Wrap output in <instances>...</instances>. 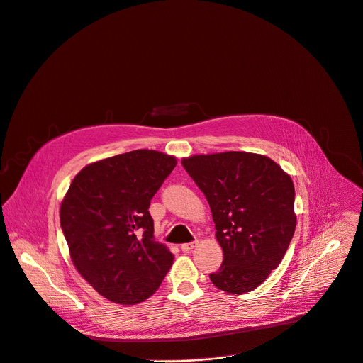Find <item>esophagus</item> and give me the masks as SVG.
Masks as SVG:
<instances>
[{"instance_id": "obj_1", "label": "esophagus", "mask_w": 363, "mask_h": 363, "mask_svg": "<svg viewBox=\"0 0 363 363\" xmlns=\"http://www.w3.org/2000/svg\"><path fill=\"white\" fill-rule=\"evenodd\" d=\"M196 246H197V242H191V243H184V245H181V249H182L184 252H190V250H193Z\"/></svg>"}]
</instances>
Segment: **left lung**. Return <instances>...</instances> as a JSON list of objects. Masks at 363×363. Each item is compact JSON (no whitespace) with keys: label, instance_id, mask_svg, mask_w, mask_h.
I'll use <instances>...</instances> for the list:
<instances>
[{"label":"left lung","instance_id":"left-lung-1","mask_svg":"<svg viewBox=\"0 0 363 363\" xmlns=\"http://www.w3.org/2000/svg\"><path fill=\"white\" fill-rule=\"evenodd\" d=\"M206 197L224 259L209 274L227 294L258 288L281 262L294 238L295 188L286 172L261 154L228 151L182 159Z\"/></svg>","mask_w":363,"mask_h":363}]
</instances>
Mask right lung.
Instances as JSON below:
<instances>
[{
  "label": "right lung",
  "instance_id": "add662e5",
  "mask_svg": "<svg viewBox=\"0 0 363 363\" xmlns=\"http://www.w3.org/2000/svg\"><path fill=\"white\" fill-rule=\"evenodd\" d=\"M175 166V157L154 150L108 157L78 172L62 200L75 269L109 301H145L172 267V252L154 240L148 208Z\"/></svg>",
  "mask_w": 363,
  "mask_h": 363
}]
</instances>
